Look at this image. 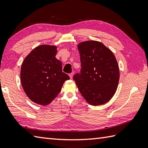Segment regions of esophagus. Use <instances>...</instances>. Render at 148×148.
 <instances>
[{"mask_svg": "<svg viewBox=\"0 0 148 148\" xmlns=\"http://www.w3.org/2000/svg\"><path fill=\"white\" fill-rule=\"evenodd\" d=\"M69 77H70L71 79H72V77H73V73H71V74H69Z\"/></svg>", "mask_w": 148, "mask_h": 148, "instance_id": "1", "label": "esophagus"}]
</instances>
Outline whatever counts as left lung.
Segmentation results:
<instances>
[{
	"label": "left lung",
	"instance_id": "1",
	"mask_svg": "<svg viewBox=\"0 0 148 148\" xmlns=\"http://www.w3.org/2000/svg\"><path fill=\"white\" fill-rule=\"evenodd\" d=\"M81 69L73 79L87 102L99 106L108 102L117 88L119 72L115 56L102 43L93 40L78 45Z\"/></svg>",
	"mask_w": 148,
	"mask_h": 148
}]
</instances>
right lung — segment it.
Returning a JSON list of instances; mask_svg holds the SVG:
<instances>
[{"label": "right lung", "instance_id": "add662e5", "mask_svg": "<svg viewBox=\"0 0 148 148\" xmlns=\"http://www.w3.org/2000/svg\"><path fill=\"white\" fill-rule=\"evenodd\" d=\"M56 47L41 45L25 58L20 77L23 88L32 102L48 104L58 95L63 84L70 79L62 72L61 62L56 58Z\"/></svg>", "mask_w": 148, "mask_h": 148}]
</instances>
